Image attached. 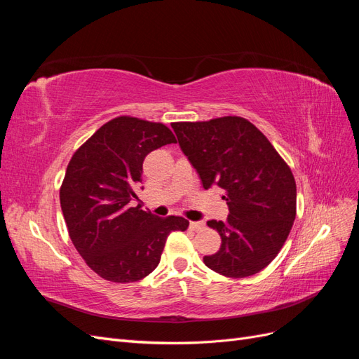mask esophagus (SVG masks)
<instances>
[{
    "label": "esophagus",
    "instance_id": "obj_1",
    "mask_svg": "<svg viewBox=\"0 0 359 359\" xmlns=\"http://www.w3.org/2000/svg\"><path fill=\"white\" fill-rule=\"evenodd\" d=\"M205 227V223L203 222H190V229L191 231H202Z\"/></svg>",
    "mask_w": 359,
    "mask_h": 359
}]
</instances>
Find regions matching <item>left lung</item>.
<instances>
[{"mask_svg": "<svg viewBox=\"0 0 359 359\" xmlns=\"http://www.w3.org/2000/svg\"><path fill=\"white\" fill-rule=\"evenodd\" d=\"M181 151L203 189L224 190L226 222L210 220L222 247L205 265L232 278L253 276L283 247L297 214V184L262 132L240 116L206 123H173Z\"/></svg>", "mask_w": 359, "mask_h": 359, "instance_id": "1", "label": "left lung"}]
</instances>
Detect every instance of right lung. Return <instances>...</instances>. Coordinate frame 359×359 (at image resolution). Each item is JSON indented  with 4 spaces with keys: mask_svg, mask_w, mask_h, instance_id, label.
I'll use <instances>...</instances> for the list:
<instances>
[{
    "mask_svg": "<svg viewBox=\"0 0 359 359\" xmlns=\"http://www.w3.org/2000/svg\"><path fill=\"white\" fill-rule=\"evenodd\" d=\"M175 142L165 124L118 116L73 154L60 190L62 215L76 250L104 280L130 283L147 277L169 233L189 227L182 217L163 219L132 206L144 158Z\"/></svg>",
    "mask_w": 359,
    "mask_h": 359,
    "instance_id": "add662e5",
    "label": "right lung"
}]
</instances>
